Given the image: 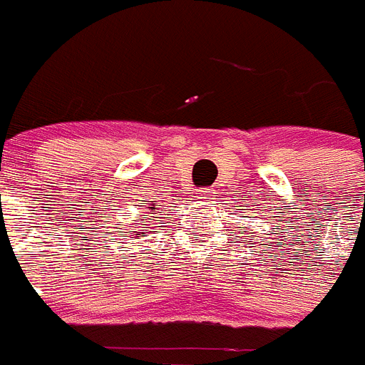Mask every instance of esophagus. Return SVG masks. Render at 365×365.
Listing matches in <instances>:
<instances>
[{
    "label": "esophagus",
    "mask_w": 365,
    "mask_h": 365,
    "mask_svg": "<svg viewBox=\"0 0 365 365\" xmlns=\"http://www.w3.org/2000/svg\"><path fill=\"white\" fill-rule=\"evenodd\" d=\"M201 199H208V192H205V190H201Z\"/></svg>",
    "instance_id": "1"
}]
</instances>
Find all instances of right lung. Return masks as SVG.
<instances>
[{
    "label": "right lung",
    "mask_w": 365,
    "mask_h": 365,
    "mask_svg": "<svg viewBox=\"0 0 365 365\" xmlns=\"http://www.w3.org/2000/svg\"><path fill=\"white\" fill-rule=\"evenodd\" d=\"M148 208L151 210V212H153V210H157V207H155V205H151V207H148ZM130 232H133V230H130Z\"/></svg>",
    "instance_id": "obj_1"
}]
</instances>
